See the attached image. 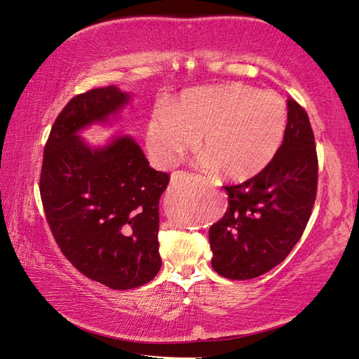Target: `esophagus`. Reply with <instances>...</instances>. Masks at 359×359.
<instances>
[{
	"mask_svg": "<svg viewBox=\"0 0 359 359\" xmlns=\"http://www.w3.org/2000/svg\"><path fill=\"white\" fill-rule=\"evenodd\" d=\"M187 175V172H177V174H174V180H177V179H182V177H185Z\"/></svg>",
	"mask_w": 359,
	"mask_h": 359,
	"instance_id": "esophagus-1",
	"label": "esophagus"
}]
</instances>
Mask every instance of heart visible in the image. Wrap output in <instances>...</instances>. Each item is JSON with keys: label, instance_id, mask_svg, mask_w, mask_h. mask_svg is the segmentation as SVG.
Here are the masks:
<instances>
[{"label": "heart", "instance_id": "1", "mask_svg": "<svg viewBox=\"0 0 359 359\" xmlns=\"http://www.w3.org/2000/svg\"><path fill=\"white\" fill-rule=\"evenodd\" d=\"M287 121V106L271 90L261 93L242 83L199 88L152 111L147 147L158 166L171 168L201 137L202 168L225 180L247 182L276 157Z\"/></svg>", "mask_w": 359, "mask_h": 359}]
</instances>
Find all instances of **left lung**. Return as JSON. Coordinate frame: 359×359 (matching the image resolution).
Instances as JSON below:
<instances>
[{
  "label": "left lung",
  "mask_w": 359,
  "mask_h": 359,
  "mask_svg": "<svg viewBox=\"0 0 359 359\" xmlns=\"http://www.w3.org/2000/svg\"><path fill=\"white\" fill-rule=\"evenodd\" d=\"M284 142L256 177L225 187L228 210L210 228L211 266L220 276L245 280L279 265L301 239L318 187L315 135L306 109L287 100Z\"/></svg>",
  "instance_id": "8db88e82"
}]
</instances>
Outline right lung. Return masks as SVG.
Returning a JSON list of instances; mask_svg holds the SVG:
<instances>
[{
  "instance_id": "right-lung-1",
  "label": "right lung",
  "mask_w": 359,
  "mask_h": 359,
  "mask_svg": "<svg viewBox=\"0 0 359 359\" xmlns=\"http://www.w3.org/2000/svg\"><path fill=\"white\" fill-rule=\"evenodd\" d=\"M131 94L116 86L74 97L44 147L40 193L46 219L66 259L112 290L147 284L158 273V201L170 175L149 166L129 135L90 147L83 129L109 123Z\"/></svg>"
}]
</instances>
